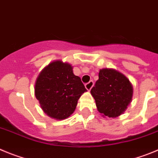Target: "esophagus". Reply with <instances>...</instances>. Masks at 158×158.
<instances>
[{"instance_id":"obj_1","label":"esophagus","mask_w":158,"mask_h":158,"mask_svg":"<svg viewBox=\"0 0 158 158\" xmlns=\"http://www.w3.org/2000/svg\"><path fill=\"white\" fill-rule=\"evenodd\" d=\"M94 86V81H89V82H87V83H86L85 84V86H86V89H87V90H90L91 89V88L93 87Z\"/></svg>"}]
</instances>
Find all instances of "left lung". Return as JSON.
Returning <instances> with one entry per match:
<instances>
[{
  "label": "left lung",
  "mask_w": 158,
  "mask_h": 158,
  "mask_svg": "<svg viewBox=\"0 0 158 158\" xmlns=\"http://www.w3.org/2000/svg\"><path fill=\"white\" fill-rule=\"evenodd\" d=\"M98 77L90 90L97 109L103 116L117 117L131 102V83L124 75L114 69H102Z\"/></svg>",
  "instance_id": "8db88e82"
}]
</instances>
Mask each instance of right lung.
Wrapping results in <instances>:
<instances>
[{
  "mask_svg": "<svg viewBox=\"0 0 158 158\" xmlns=\"http://www.w3.org/2000/svg\"><path fill=\"white\" fill-rule=\"evenodd\" d=\"M72 69L69 64L56 60L45 67L37 78L35 97L44 113L51 118L64 120L70 116L81 95L86 91Z\"/></svg>",
  "mask_w": 158,
  "mask_h": 158,
  "instance_id": "right-lung-1",
  "label": "right lung"
}]
</instances>
